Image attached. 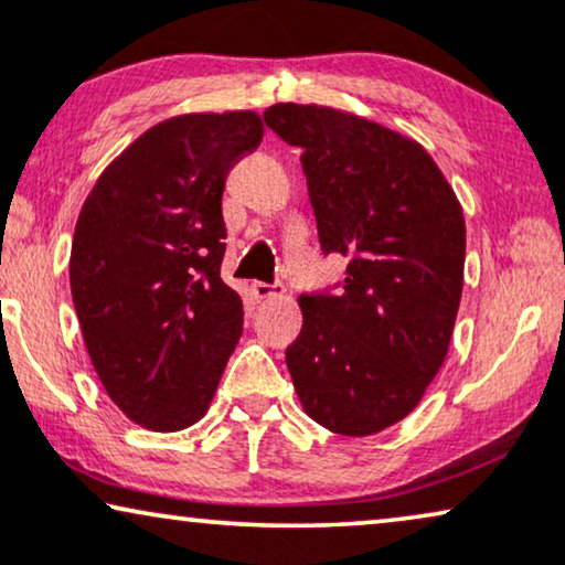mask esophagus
I'll return each instance as SVG.
<instances>
[{
	"label": "esophagus",
	"mask_w": 565,
	"mask_h": 565,
	"mask_svg": "<svg viewBox=\"0 0 565 565\" xmlns=\"http://www.w3.org/2000/svg\"><path fill=\"white\" fill-rule=\"evenodd\" d=\"M252 292H254V298L267 300V298L282 296L285 288H282L280 282H262V280H257V282H252Z\"/></svg>",
	"instance_id": "obj_1"
}]
</instances>
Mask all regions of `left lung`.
I'll list each match as a JSON object with an SVG mask.
<instances>
[{
  "mask_svg": "<svg viewBox=\"0 0 565 565\" xmlns=\"http://www.w3.org/2000/svg\"><path fill=\"white\" fill-rule=\"evenodd\" d=\"M298 146L323 254L350 257L342 290L300 296L285 352L306 414L347 437L408 416L443 367L462 296L466 218L412 138L321 105L267 107Z\"/></svg>",
  "mask_w": 565,
  "mask_h": 565,
  "instance_id": "1",
  "label": "left lung"
}]
</instances>
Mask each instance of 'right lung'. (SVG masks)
Masks as SVG:
<instances>
[{
	"label": "right lung",
	"instance_id": "1",
	"mask_svg": "<svg viewBox=\"0 0 565 565\" xmlns=\"http://www.w3.org/2000/svg\"><path fill=\"white\" fill-rule=\"evenodd\" d=\"M262 134L252 110L177 115L138 136L84 200L74 308L107 396L146 429L203 419L242 337V298L221 280V198Z\"/></svg>",
	"mask_w": 565,
	"mask_h": 565
}]
</instances>
